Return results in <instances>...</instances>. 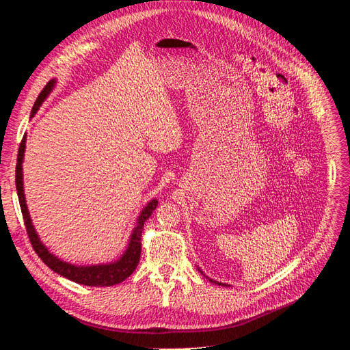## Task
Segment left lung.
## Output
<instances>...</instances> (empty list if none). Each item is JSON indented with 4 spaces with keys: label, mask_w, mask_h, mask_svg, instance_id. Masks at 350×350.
I'll use <instances>...</instances> for the list:
<instances>
[{
    "label": "left lung",
    "mask_w": 350,
    "mask_h": 350,
    "mask_svg": "<svg viewBox=\"0 0 350 350\" xmlns=\"http://www.w3.org/2000/svg\"><path fill=\"white\" fill-rule=\"evenodd\" d=\"M210 281H211V282H216V281H213V280H210ZM217 284H219V282H217ZM219 285H220V284H219Z\"/></svg>",
    "instance_id": "left-lung-1"
}]
</instances>
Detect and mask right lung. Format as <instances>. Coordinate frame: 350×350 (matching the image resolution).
<instances>
[{
  "instance_id": "1",
  "label": "right lung",
  "mask_w": 350,
  "mask_h": 350,
  "mask_svg": "<svg viewBox=\"0 0 350 350\" xmlns=\"http://www.w3.org/2000/svg\"><path fill=\"white\" fill-rule=\"evenodd\" d=\"M53 85H55V81H49L47 85L42 88V92L37 97V100L33 103L32 107V116L35 112L38 111V107L41 106L42 100L49 96L51 92ZM25 143H26V136H23L19 152H17V164H16V189H17V196H19V204H21V210H22V216L25 221V228H26V234H28V238L32 244V248L35 250V253L38 254L41 260L46 263L51 271H55L56 273L68 278V280L74 281L77 284H83L88 286H111L115 284H120L122 281L127 280V278L136 271V267L140 260V253H142V232L143 226H145V221L150 217L152 211L157 208L158 201L154 200L150 201L145 210L142 211L137 220V226L134 228L133 235L130 238V244L127 247V252L124 253V256L120 258L118 262L109 263V265H100V266H74L59 260L57 257L53 256L49 250L42 245L40 241L38 235L35 234L32 221L29 219V213L28 208H26V202H25V195H23V180H22V163H23V154H25Z\"/></svg>"
}]
</instances>
